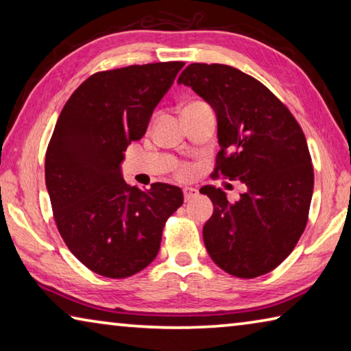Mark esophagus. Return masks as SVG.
I'll return each instance as SVG.
<instances>
[{
    "instance_id": "obj_1",
    "label": "esophagus",
    "mask_w": 351,
    "mask_h": 351,
    "mask_svg": "<svg viewBox=\"0 0 351 351\" xmlns=\"http://www.w3.org/2000/svg\"><path fill=\"white\" fill-rule=\"evenodd\" d=\"M199 192H198V189H193V187H186L184 189V199L186 201H190V199H193L195 197H197Z\"/></svg>"
}]
</instances>
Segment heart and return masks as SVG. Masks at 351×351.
Instances as JSON below:
<instances>
[{"mask_svg": "<svg viewBox=\"0 0 351 351\" xmlns=\"http://www.w3.org/2000/svg\"><path fill=\"white\" fill-rule=\"evenodd\" d=\"M190 171H192V169L187 167V165H182V167L180 169V176L181 178H187L190 175Z\"/></svg>", "mask_w": 351, "mask_h": 351, "instance_id": "1", "label": "heart"}]
</instances>
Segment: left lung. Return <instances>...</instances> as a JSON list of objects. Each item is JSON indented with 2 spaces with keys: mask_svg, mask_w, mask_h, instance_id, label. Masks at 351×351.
<instances>
[{
  "mask_svg": "<svg viewBox=\"0 0 351 351\" xmlns=\"http://www.w3.org/2000/svg\"><path fill=\"white\" fill-rule=\"evenodd\" d=\"M178 85L192 88L217 112L219 152L212 176L247 187L234 203L219 187H201L213 203L203 228L207 252L230 276L268 274L306 228L314 171L305 134L280 99L237 68L192 63Z\"/></svg>",
  "mask_w": 351,
  "mask_h": 351,
  "instance_id": "left-lung-1",
  "label": "left lung"
}]
</instances>
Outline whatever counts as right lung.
Listing matches in <instances>:
<instances>
[{"instance_id": "obj_1", "label": "right lung", "mask_w": 351, "mask_h": 351, "mask_svg": "<svg viewBox=\"0 0 351 351\" xmlns=\"http://www.w3.org/2000/svg\"><path fill=\"white\" fill-rule=\"evenodd\" d=\"M184 62L100 71L71 94L46 150L45 178L63 241L88 269L125 278L156 258L182 190L164 182L132 187L123 152L145 134Z\"/></svg>"}]
</instances>
